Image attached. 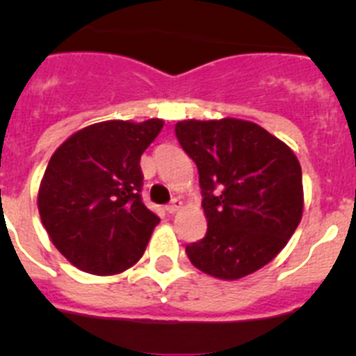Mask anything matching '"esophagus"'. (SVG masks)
<instances>
[{"label":"esophagus","mask_w":356,"mask_h":356,"mask_svg":"<svg viewBox=\"0 0 356 356\" xmlns=\"http://www.w3.org/2000/svg\"><path fill=\"white\" fill-rule=\"evenodd\" d=\"M181 205H184V203H181L180 200H172V203L165 207V210H168V213H176L181 209Z\"/></svg>","instance_id":"esophagus-1"}]
</instances>
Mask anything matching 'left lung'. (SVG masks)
<instances>
[{"mask_svg": "<svg viewBox=\"0 0 356 356\" xmlns=\"http://www.w3.org/2000/svg\"><path fill=\"white\" fill-rule=\"evenodd\" d=\"M176 139L200 172L207 235L185 248L205 275L238 280L287 246L303 216V180L294 151L257 122L187 119Z\"/></svg>", "mask_w": 356, "mask_h": 356, "instance_id": "obj_1", "label": "left lung"}]
</instances>
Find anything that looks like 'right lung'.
Returning <instances> with one entry per match:
<instances>
[{
	"mask_svg": "<svg viewBox=\"0 0 356 356\" xmlns=\"http://www.w3.org/2000/svg\"><path fill=\"white\" fill-rule=\"evenodd\" d=\"M162 127V119L94 122L49 159L37 194L40 221L81 271L119 275L146 251L160 219L140 200V155Z\"/></svg>",
	"mask_w": 356,
	"mask_h": 356,
	"instance_id": "obj_1",
	"label": "right lung"
}]
</instances>
